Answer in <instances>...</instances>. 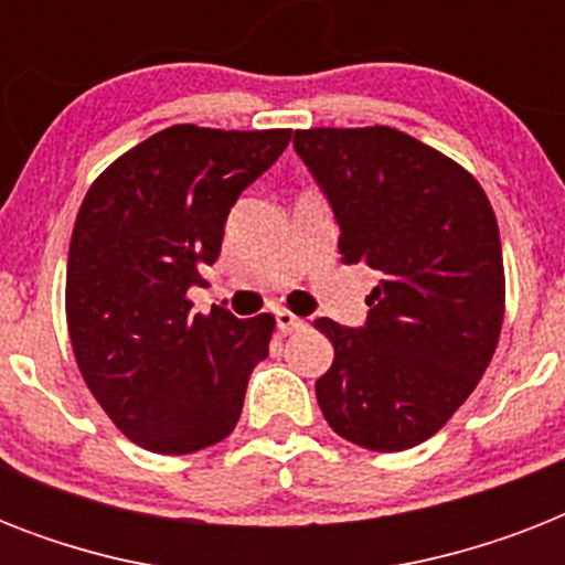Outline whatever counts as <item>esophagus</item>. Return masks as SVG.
Masks as SVG:
<instances>
[{"instance_id":"esophagus-1","label":"esophagus","mask_w":565,"mask_h":565,"mask_svg":"<svg viewBox=\"0 0 565 565\" xmlns=\"http://www.w3.org/2000/svg\"><path fill=\"white\" fill-rule=\"evenodd\" d=\"M275 326H278L281 334H290V331L305 328V319H299L296 313H290V310H278V313H275Z\"/></svg>"}]
</instances>
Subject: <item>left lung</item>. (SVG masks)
<instances>
[{
  "instance_id": "1",
  "label": "left lung",
  "mask_w": 565,
  "mask_h": 565,
  "mask_svg": "<svg viewBox=\"0 0 565 565\" xmlns=\"http://www.w3.org/2000/svg\"><path fill=\"white\" fill-rule=\"evenodd\" d=\"M340 225L343 264L381 281L361 328L317 319L334 345L317 402L370 451L434 437L469 398L499 345L504 260L481 184L395 128H310L292 137Z\"/></svg>"
}]
</instances>
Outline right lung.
<instances>
[{
  "instance_id": "add662e5",
  "label": "right lung",
  "mask_w": 565,
  "mask_h": 565,
  "mask_svg": "<svg viewBox=\"0 0 565 565\" xmlns=\"http://www.w3.org/2000/svg\"><path fill=\"white\" fill-rule=\"evenodd\" d=\"M290 143L287 128H163L93 181L66 260L75 363L131 443L190 455L234 430L275 319L190 313L239 193Z\"/></svg>"
}]
</instances>
